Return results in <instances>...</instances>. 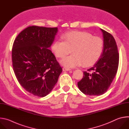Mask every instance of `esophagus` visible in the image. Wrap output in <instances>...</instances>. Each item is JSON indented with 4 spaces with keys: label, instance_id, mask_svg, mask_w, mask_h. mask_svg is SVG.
I'll use <instances>...</instances> for the list:
<instances>
[{
    "label": "esophagus",
    "instance_id": "esophagus-1",
    "mask_svg": "<svg viewBox=\"0 0 129 129\" xmlns=\"http://www.w3.org/2000/svg\"><path fill=\"white\" fill-rule=\"evenodd\" d=\"M62 70H63V71H71V70L70 69L67 68H66V67H63V68H62Z\"/></svg>",
    "mask_w": 129,
    "mask_h": 129
}]
</instances>
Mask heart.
Returning a JSON list of instances; mask_svg holds the SVG:
<instances>
[{
  "mask_svg": "<svg viewBox=\"0 0 129 129\" xmlns=\"http://www.w3.org/2000/svg\"><path fill=\"white\" fill-rule=\"evenodd\" d=\"M61 40L55 41L51 49L55 56L62 58L71 52L72 55L60 61L67 68L81 66L89 67L96 63L101 57L104 49L103 40L85 31H74L61 36Z\"/></svg>",
  "mask_w": 129,
  "mask_h": 129,
  "instance_id": "b5f03b06",
  "label": "heart"
}]
</instances>
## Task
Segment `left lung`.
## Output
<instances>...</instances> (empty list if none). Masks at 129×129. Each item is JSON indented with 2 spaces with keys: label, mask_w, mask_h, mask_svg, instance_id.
<instances>
[{
  "label": "left lung",
  "mask_w": 129,
  "mask_h": 129,
  "mask_svg": "<svg viewBox=\"0 0 129 129\" xmlns=\"http://www.w3.org/2000/svg\"><path fill=\"white\" fill-rule=\"evenodd\" d=\"M104 42L103 52L92 67L83 72V78L78 82L80 90L89 95H100L105 93L116 74L119 54L113 37L101 29Z\"/></svg>",
  "instance_id": "obj_1"
}]
</instances>
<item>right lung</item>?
<instances>
[{
    "instance_id": "obj_1",
    "label": "right lung",
    "mask_w": 129,
    "mask_h": 129,
    "mask_svg": "<svg viewBox=\"0 0 129 129\" xmlns=\"http://www.w3.org/2000/svg\"><path fill=\"white\" fill-rule=\"evenodd\" d=\"M58 28L32 26L14 41L13 67L20 85L32 94L44 97L56 84L62 69L50 49Z\"/></svg>"
}]
</instances>
